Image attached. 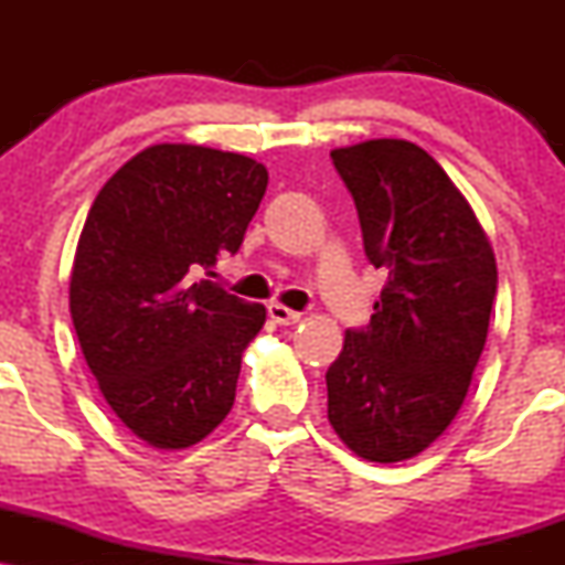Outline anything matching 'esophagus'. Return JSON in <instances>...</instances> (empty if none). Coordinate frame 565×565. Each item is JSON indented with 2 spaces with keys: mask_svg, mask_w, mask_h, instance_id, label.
<instances>
[{
  "mask_svg": "<svg viewBox=\"0 0 565 565\" xmlns=\"http://www.w3.org/2000/svg\"><path fill=\"white\" fill-rule=\"evenodd\" d=\"M268 316H270V321L281 323V327H289V323H297L302 319V313H297V310H291L281 302H270L268 305Z\"/></svg>",
  "mask_w": 565,
  "mask_h": 565,
  "instance_id": "1",
  "label": "esophagus"
}]
</instances>
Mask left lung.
<instances>
[{
    "label": "left lung",
    "mask_w": 565,
    "mask_h": 565,
    "mask_svg": "<svg viewBox=\"0 0 565 565\" xmlns=\"http://www.w3.org/2000/svg\"><path fill=\"white\" fill-rule=\"evenodd\" d=\"M332 161L385 289L329 366V423L369 462H404L465 404L497 295L494 249L468 199L414 142H355Z\"/></svg>",
    "instance_id": "8db88e82"
}]
</instances>
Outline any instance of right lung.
<instances>
[{
  "label": "right lung",
  "instance_id": "right-lung-1",
  "mask_svg": "<svg viewBox=\"0 0 565 565\" xmlns=\"http://www.w3.org/2000/svg\"><path fill=\"white\" fill-rule=\"evenodd\" d=\"M265 188L268 170L244 153L159 142L89 206L71 319L106 404L153 449H188L228 417L265 305L196 276L236 255Z\"/></svg>",
  "mask_w": 565,
  "mask_h": 565
}]
</instances>
